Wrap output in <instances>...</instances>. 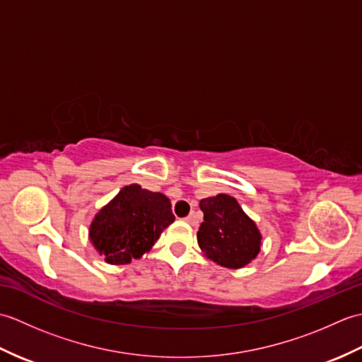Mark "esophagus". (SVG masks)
<instances>
[{"label": "esophagus", "mask_w": 362, "mask_h": 362, "mask_svg": "<svg viewBox=\"0 0 362 362\" xmlns=\"http://www.w3.org/2000/svg\"><path fill=\"white\" fill-rule=\"evenodd\" d=\"M185 221L188 222V224H191V226H196V224H197V221H196V216H194L193 211H191V213L188 214V216L185 218Z\"/></svg>", "instance_id": "obj_1"}]
</instances>
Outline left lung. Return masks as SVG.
Returning <instances> with one entry per match:
<instances>
[{"label": "left lung", "instance_id": "1", "mask_svg": "<svg viewBox=\"0 0 362 362\" xmlns=\"http://www.w3.org/2000/svg\"><path fill=\"white\" fill-rule=\"evenodd\" d=\"M204 222L199 227V247L214 263L238 269L258 255L261 235L236 199L228 194L202 199Z\"/></svg>", "mask_w": 362, "mask_h": 362}]
</instances>
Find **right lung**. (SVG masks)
<instances>
[{
	"label": "right lung",
	"mask_w": 362,
	"mask_h": 362,
	"mask_svg": "<svg viewBox=\"0 0 362 362\" xmlns=\"http://www.w3.org/2000/svg\"><path fill=\"white\" fill-rule=\"evenodd\" d=\"M171 222L174 214L165 194L129 185L96 214L90 241L107 263L127 264L148 252Z\"/></svg>",
	"instance_id": "right-lung-1"
}]
</instances>
